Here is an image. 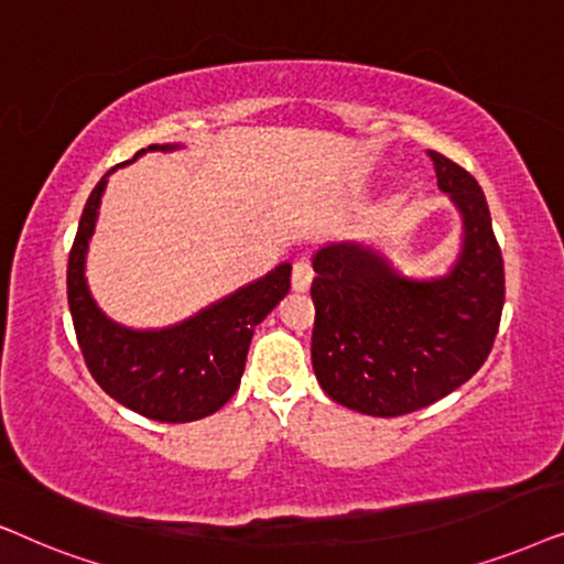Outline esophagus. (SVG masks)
Listing matches in <instances>:
<instances>
[{"instance_id": "esophagus-1", "label": "esophagus", "mask_w": 564, "mask_h": 564, "mask_svg": "<svg viewBox=\"0 0 564 564\" xmlns=\"http://www.w3.org/2000/svg\"><path fill=\"white\" fill-rule=\"evenodd\" d=\"M312 278H314V268L310 260H296L294 262V273H291V286L294 291H306L312 286Z\"/></svg>"}]
</instances>
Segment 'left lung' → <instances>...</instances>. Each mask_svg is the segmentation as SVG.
<instances>
[{
    "instance_id": "1",
    "label": "left lung",
    "mask_w": 564,
    "mask_h": 564,
    "mask_svg": "<svg viewBox=\"0 0 564 564\" xmlns=\"http://www.w3.org/2000/svg\"><path fill=\"white\" fill-rule=\"evenodd\" d=\"M427 156L464 216L452 273L408 281L358 245L314 258V373L329 400L366 415H408L452 394L479 371L500 327L506 270L482 187L448 156Z\"/></svg>"
}]
</instances>
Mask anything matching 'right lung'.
<instances>
[{
	"mask_svg": "<svg viewBox=\"0 0 564 564\" xmlns=\"http://www.w3.org/2000/svg\"><path fill=\"white\" fill-rule=\"evenodd\" d=\"M108 175L89 193L66 265V296L87 369L112 400L149 420L191 423L212 415L237 392L254 327L289 294L291 265L283 262L177 327L160 333L120 327L97 310L85 283V252Z\"/></svg>",
	"mask_w": 564,
	"mask_h": 564,
	"instance_id": "right-lung-1",
	"label": "right lung"
}]
</instances>
